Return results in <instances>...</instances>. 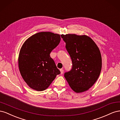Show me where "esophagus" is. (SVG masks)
<instances>
[{
  "label": "esophagus",
  "instance_id": "1",
  "mask_svg": "<svg viewBox=\"0 0 120 120\" xmlns=\"http://www.w3.org/2000/svg\"><path fill=\"white\" fill-rule=\"evenodd\" d=\"M60 74L61 75H63V73H64V71L63 69H60Z\"/></svg>",
  "mask_w": 120,
  "mask_h": 120
}]
</instances>
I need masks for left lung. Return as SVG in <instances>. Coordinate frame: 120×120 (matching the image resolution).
Segmentation results:
<instances>
[{
	"label": "left lung",
	"instance_id": "1",
	"mask_svg": "<svg viewBox=\"0 0 120 120\" xmlns=\"http://www.w3.org/2000/svg\"><path fill=\"white\" fill-rule=\"evenodd\" d=\"M66 48L71 57V70L64 76L71 89L77 93L88 90L99 78L101 68V56L96 43L86 35L61 34Z\"/></svg>",
	"mask_w": 120,
	"mask_h": 120
}]
</instances>
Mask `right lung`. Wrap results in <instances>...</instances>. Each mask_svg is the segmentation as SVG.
I'll list each match as a JSON object with an SVG mask.
<instances>
[{"instance_id":"obj_1","label":"right lung","mask_w":120,"mask_h":120,"mask_svg":"<svg viewBox=\"0 0 120 120\" xmlns=\"http://www.w3.org/2000/svg\"><path fill=\"white\" fill-rule=\"evenodd\" d=\"M60 37L51 32H41L31 36L24 42L19 56V67L24 81L37 91L46 90L60 73L50 56L59 45Z\"/></svg>"}]
</instances>
